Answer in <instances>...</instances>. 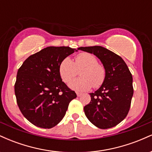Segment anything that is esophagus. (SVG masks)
Returning a JSON list of instances; mask_svg holds the SVG:
<instances>
[{
    "label": "esophagus",
    "instance_id": "34e87169",
    "mask_svg": "<svg viewBox=\"0 0 152 152\" xmlns=\"http://www.w3.org/2000/svg\"><path fill=\"white\" fill-rule=\"evenodd\" d=\"M81 93H79V92H76V95H77V96H80L81 95Z\"/></svg>",
    "mask_w": 152,
    "mask_h": 152
}]
</instances>
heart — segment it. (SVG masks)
<instances>
[{
    "label": "heart",
    "mask_w": 152,
    "mask_h": 152,
    "mask_svg": "<svg viewBox=\"0 0 152 152\" xmlns=\"http://www.w3.org/2000/svg\"><path fill=\"white\" fill-rule=\"evenodd\" d=\"M81 71V78L71 82L70 87L77 91L88 90L92 86L99 88L106 78V70L99 64L96 57L89 53H81L75 57L74 62L69 58L62 61L59 66V74L65 83H70Z\"/></svg>",
    "instance_id": "1"
}]
</instances>
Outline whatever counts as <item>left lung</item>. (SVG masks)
I'll list each match as a JSON object with an SVG mask.
<instances>
[{
    "instance_id": "8db88e82",
    "label": "left lung",
    "mask_w": 152,
    "mask_h": 152,
    "mask_svg": "<svg viewBox=\"0 0 152 152\" xmlns=\"http://www.w3.org/2000/svg\"><path fill=\"white\" fill-rule=\"evenodd\" d=\"M78 49L96 56L106 70L102 86L90 94L91 102L83 108L85 114L99 129L116 126L128 114L133 96V78L129 69L121 57L102 46Z\"/></svg>"
}]
</instances>
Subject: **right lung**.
Here are the masks:
<instances>
[{"label": "right lung", "mask_w": 152, "mask_h": 152, "mask_svg": "<svg viewBox=\"0 0 152 152\" xmlns=\"http://www.w3.org/2000/svg\"><path fill=\"white\" fill-rule=\"evenodd\" d=\"M75 51L69 46L47 47L30 56L19 68L14 86L17 104L35 126L53 128L76 98L59 74L61 63Z\"/></svg>", "instance_id": "add662e5"}]
</instances>
